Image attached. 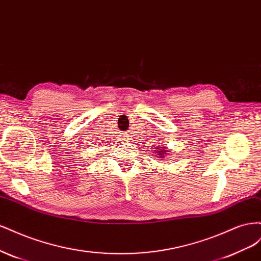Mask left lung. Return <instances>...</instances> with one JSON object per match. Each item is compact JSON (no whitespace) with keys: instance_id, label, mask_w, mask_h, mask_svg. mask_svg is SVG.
I'll return each mask as SVG.
<instances>
[{"instance_id":"1","label":"left lung","mask_w":261,"mask_h":261,"mask_svg":"<svg viewBox=\"0 0 261 261\" xmlns=\"http://www.w3.org/2000/svg\"><path fill=\"white\" fill-rule=\"evenodd\" d=\"M167 152H170L169 150H168V148L167 147H160V148H155V152L154 153H156L158 155L156 156H159V158H164V155L167 154ZM169 158V156H168Z\"/></svg>"}]
</instances>
